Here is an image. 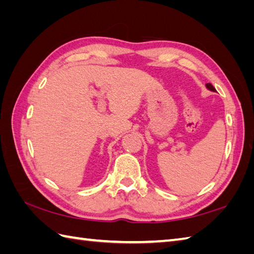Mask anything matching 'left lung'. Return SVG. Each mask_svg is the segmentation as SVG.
<instances>
[{
  "label": "left lung",
  "mask_w": 254,
  "mask_h": 254,
  "mask_svg": "<svg viewBox=\"0 0 254 254\" xmlns=\"http://www.w3.org/2000/svg\"><path fill=\"white\" fill-rule=\"evenodd\" d=\"M206 87L209 89V90H212V91H216V89H215V87L214 86L210 84V83H208V84H206Z\"/></svg>",
  "instance_id": "obj_1"
}]
</instances>
